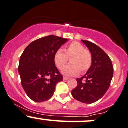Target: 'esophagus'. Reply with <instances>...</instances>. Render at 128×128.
I'll return each mask as SVG.
<instances>
[{
	"label": "esophagus",
	"instance_id": "1",
	"mask_svg": "<svg viewBox=\"0 0 128 128\" xmlns=\"http://www.w3.org/2000/svg\"><path fill=\"white\" fill-rule=\"evenodd\" d=\"M63 80H69V78L66 77H63Z\"/></svg>",
	"mask_w": 128,
	"mask_h": 128
}]
</instances>
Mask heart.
<instances>
[{"mask_svg":"<svg viewBox=\"0 0 128 128\" xmlns=\"http://www.w3.org/2000/svg\"><path fill=\"white\" fill-rule=\"evenodd\" d=\"M70 58V62L64 67L62 72L68 76L86 72L90 68L92 63V56L89 50L77 41H74L68 45L64 51L58 49L54 56V60L56 66L61 69L68 62Z\"/></svg>","mask_w":128,"mask_h":128,"instance_id":"1","label":"heart"}]
</instances>
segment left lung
Returning <instances> with one entry per match:
<instances>
[{
	"label": "left lung",
	"mask_w": 128,
	"mask_h": 128,
	"mask_svg": "<svg viewBox=\"0 0 128 128\" xmlns=\"http://www.w3.org/2000/svg\"><path fill=\"white\" fill-rule=\"evenodd\" d=\"M82 41L91 52L92 63L87 73L77 78V86L71 94L78 101L90 104L101 98L106 92L113 76V67L110 58L102 49L89 41Z\"/></svg>",
	"instance_id": "obj_1"
}]
</instances>
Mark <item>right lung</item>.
Here are the masks:
<instances>
[{
    "label": "right lung",
    "mask_w": 128,
    "mask_h": 128,
    "mask_svg": "<svg viewBox=\"0 0 128 128\" xmlns=\"http://www.w3.org/2000/svg\"><path fill=\"white\" fill-rule=\"evenodd\" d=\"M68 39L49 35L32 41L20 56L18 68L21 84L28 97L42 102L53 95L62 76L55 66L56 51Z\"/></svg>",
    "instance_id": "add662e5"
}]
</instances>
